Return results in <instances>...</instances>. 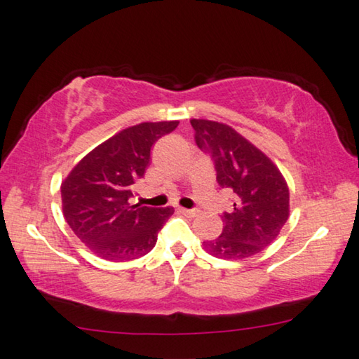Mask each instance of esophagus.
<instances>
[{
  "mask_svg": "<svg viewBox=\"0 0 359 359\" xmlns=\"http://www.w3.org/2000/svg\"><path fill=\"white\" fill-rule=\"evenodd\" d=\"M180 212L184 214V215H187V217H196L200 210H198V209H184V208H182Z\"/></svg>",
  "mask_w": 359,
  "mask_h": 359,
  "instance_id": "obj_1",
  "label": "esophagus"
}]
</instances>
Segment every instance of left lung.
Returning <instances> with one entry per match:
<instances>
[{
    "instance_id": "obj_1",
    "label": "left lung",
    "mask_w": 359,
    "mask_h": 359,
    "mask_svg": "<svg viewBox=\"0 0 359 359\" xmlns=\"http://www.w3.org/2000/svg\"><path fill=\"white\" fill-rule=\"evenodd\" d=\"M195 140L210 156L220 189L233 193L220 236L204 248L220 259H246L275 241L289 217V190L278 168L259 149L222 123L191 119Z\"/></svg>"
}]
</instances>
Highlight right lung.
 Instances as JSON below:
<instances>
[{"mask_svg": "<svg viewBox=\"0 0 359 359\" xmlns=\"http://www.w3.org/2000/svg\"><path fill=\"white\" fill-rule=\"evenodd\" d=\"M177 126L161 121L124 129L88 153L62 184L67 224L99 257L133 260L155 248L174 209L133 206L129 200L150 166L153 145Z\"/></svg>", "mask_w": 359, "mask_h": 359, "instance_id": "add662e5", "label": "right lung"}]
</instances>
